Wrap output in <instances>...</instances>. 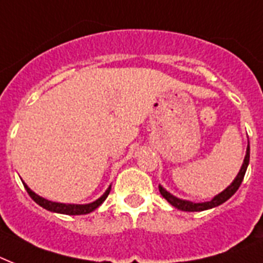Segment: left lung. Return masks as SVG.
<instances>
[{
    "label": "left lung",
    "instance_id": "8db88e82",
    "mask_svg": "<svg viewBox=\"0 0 263 263\" xmlns=\"http://www.w3.org/2000/svg\"><path fill=\"white\" fill-rule=\"evenodd\" d=\"M249 162H250V146H247V153H246L245 162H243V165H241L240 172L237 173L236 179L233 180V183L231 184L227 190H224L221 194L214 196L210 202L194 203V202H190V200L179 199V198L171 195L168 191H165L164 188L160 185L161 195L164 196L165 199L168 200L169 203L172 204V206L177 208L179 210H183V212H202V210H208V209L216 208V206H220L221 203H224L225 200H228L229 198H231V196H232L237 190H239L241 181H243V179H245V175H246V171H247V166H249Z\"/></svg>",
    "mask_w": 263,
    "mask_h": 263
}]
</instances>
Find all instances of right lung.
Segmentation results:
<instances>
[{
  "instance_id": "add662e5",
  "label": "right lung",
  "mask_w": 263,
  "mask_h": 263,
  "mask_svg": "<svg viewBox=\"0 0 263 263\" xmlns=\"http://www.w3.org/2000/svg\"><path fill=\"white\" fill-rule=\"evenodd\" d=\"M24 184V188L28 192V195L34 199V202L39 204V206H42L43 209H46L49 212H54V213H61V214H69V216H80V214H88V213L94 212L95 209L98 208L102 204V202L107 198L109 195V192H110V187L107 188L106 192L103 194L99 199H97L92 203L88 204H65V203H57V202H51V200H47L42 196L36 195L34 191H31L30 188L27 187L26 183Z\"/></svg>"
}]
</instances>
